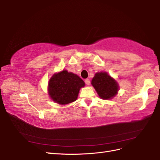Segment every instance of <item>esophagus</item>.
I'll list each match as a JSON object with an SVG mask.
<instances>
[{"label": "esophagus", "mask_w": 160, "mask_h": 160, "mask_svg": "<svg viewBox=\"0 0 160 160\" xmlns=\"http://www.w3.org/2000/svg\"><path fill=\"white\" fill-rule=\"evenodd\" d=\"M85 83H86V84L87 85V86H89V85L90 84V81L89 79H86V80H85Z\"/></svg>", "instance_id": "34e87169"}]
</instances>
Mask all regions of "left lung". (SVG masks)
Segmentation results:
<instances>
[{"label":"left lung","instance_id":"left-lung-1","mask_svg":"<svg viewBox=\"0 0 160 160\" xmlns=\"http://www.w3.org/2000/svg\"><path fill=\"white\" fill-rule=\"evenodd\" d=\"M91 84L100 98L105 100L114 98L119 90L117 81L106 72H97L92 78Z\"/></svg>","mask_w":160,"mask_h":160}]
</instances>
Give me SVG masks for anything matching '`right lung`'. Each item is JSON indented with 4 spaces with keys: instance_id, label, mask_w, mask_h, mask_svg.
I'll use <instances>...</instances> for the list:
<instances>
[{
    "instance_id": "1",
    "label": "right lung",
    "mask_w": 160,
    "mask_h": 160,
    "mask_svg": "<svg viewBox=\"0 0 160 160\" xmlns=\"http://www.w3.org/2000/svg\"><path fill=\"white\" fill-rule=\"evenodd\" d=\"M84 81L76 74L63 70L54 73L49 80L48 92L51 99L60 105L76 101Z\"/></svg>"
}]
</instances>
